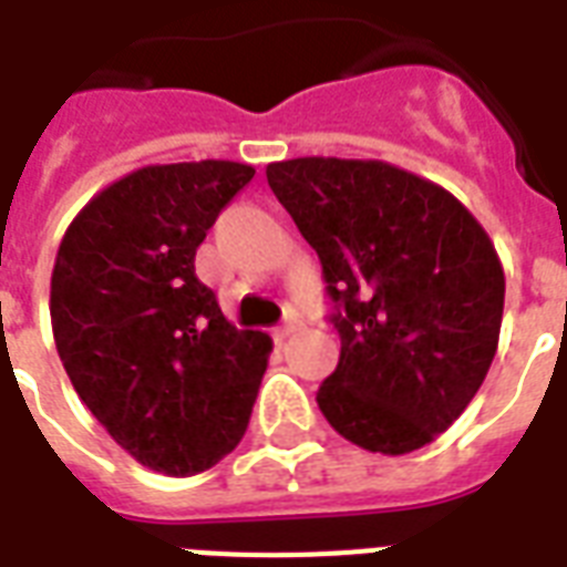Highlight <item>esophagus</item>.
<instances>
[{"mask_svg": "<svg viewBox=\"0 0 567 567\" xmlns=\"http://www.w3.org/2000/svg\"><path fill=\"white\" fill-rule=\"evenodd\" d=\"M297 329H300V320H297V318H288V320H285V323H282V327H279V329H276V332H274L276 341H285V338L293 336Z\"/></svg>", "mask_w": 567, "mask_h": 567, "instance_id": "esophagus-1", "label": "esophagus"}]
</instances>
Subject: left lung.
<instances>
[{"mask_svg": "<svg viewBox=\"0 0 567 567\" xmlns=\"http://www.w3.org/2000/svg\"><path fill=\"white\" fill-rule=\"evenodd\" d=\"M318 252L341 359L318 391L338 435L403 456L453 426L501 341L506 276L488 231L435 182L377 158L267 164Z\"/></svg>", "mask_w": 567, "mask_h": 567, "instance_id": "1", "label": "left lung"}]
</instances>
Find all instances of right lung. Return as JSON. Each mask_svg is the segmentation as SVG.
<instances>
[{
  "mask_svg": "<svg viewBox=\"0 0 567 567\" xmlns=\"http://www.w3.org/2000/svg\"><path fill=\"white\" fill-rule=\"evenodd\" d=\"M256 171L146 164L66 226L49 288L75 394L128 456L190 476L238 447L274 341L235 329L194 274L196 247Z\"/></svg>",
  "mask_w": 567,
  "mask_h": 567,
  "instance_id": "1",
  "label": "right lung"
}]
</instances>
